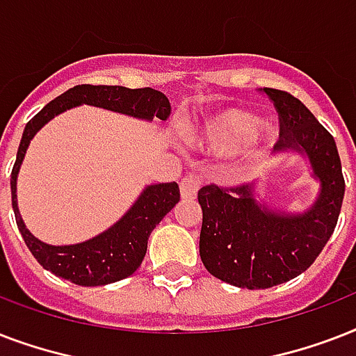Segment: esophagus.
<instances>
[{
  "instance_id": "34e87169",
  "label": "esophagus",
  "mask_w": 356,
  "mask_h": 356,
  "mask_svg": "<svg viewBox=\"0 0 356 356\" xmlns=\"http://www.w3.org/2000/svg\"><path fill=\"white\" fill-rule=\"evenodd\" d=\"M201 186V181L195 177V173H186L184 177L179 181V188H181V195L183 197H194L197 194V190Z\"/></svg>"
}]
</instances>
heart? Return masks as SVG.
Listing matches in <instances>:
<instances>
[{
  "mask_svg": "<svg viewBox=\"0 0 356 356\" xmlns=\"http://www.w3.org/2000/svg\"><path fill=\"white\" fill-rule=\"evenodd\" d=\"M262 136L251 116L229 113L207 127L205 144L218 153H240L251 144H259Z\"/></svg>",
  "mask_w": 356,
  "mask_h": 356,
  "instance_id": "obj_1",
  "label": "heart"
}]
</instances>
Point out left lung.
I'll list each match as a JSON object with an SVG mask.
<instances>
[{
	"mask_svg": "<svg viewBox=\"0 0 356 356\" xmlns=\"http://www.w3.org/2000/svg\"><path fill=\"white\" fill-rule=\"evenodd\" d=\"M277 111V149L307 153L320 179L321 194L301 216H284L257 205L248 184L197 192L203 223L200 254L209 273L240 288H271L312 266L334 233L346 181L332 134L298 97L277 88H259Z\"/></svg>",
	"mask_w": 356,
	"mask_h": 356,
	"instance_id": "8db88e82",
	"label": "left lung"
}]
</instances>
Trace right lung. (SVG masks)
Returning <instances> with one entry per match:
<instances>
[{
    "label": "right lung",
    "instance_id": "add662e5",
    "mask_svg": "<svg viewBox=\"0 0 356 356\" xmlns=\"http://www.w3.org/2000/svg\"><path fill=\"white\" fill-rule=\"evenodd\" d=\"M96 105V107L116 111V113L131 114L136 118L168 120L172 113V105L162 92L155 88H125V86L105 85H77L70 88L53 102H49L40 113L35 114L24 129V136L19 142L18 155L10 173V194H13V209L16 216V225L24 236V242L40 266L55 273L57 277L79 284V286H99L108 282L122 281L133 275L138 270L147 249V238L156 223L172 211L179 201L177 183L153 184L144 190L138 201L131 207V211L120 220L116 225L92 238L88 242L75 245H47L36 240L25 229L19 218L16 205V177L19 164L24 161L25 149L36 131L47 123L53 116L64 113L66 108L75 105Z\"/></svg>",
    "mask_w": 356,
    "mask_h": 356
}]
</instances>
